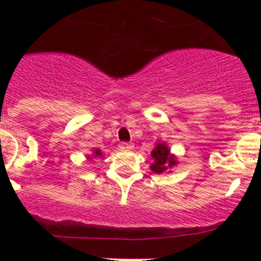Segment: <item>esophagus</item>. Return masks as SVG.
Returning a JSON list of instances; mask_svg holds the SVG:
<instances>
[{"label": "esophagus", "instance_id": "obj_1", "mask_svg": "<svg viewBox=\"0 0 261 261\" xmlns=\"http://www.w3.org/2000/svg\"><path fill=\"white\" fill-rule=\"evenodd\" d=\"M119 147H120V149H121V150H132L133 145L132 144H128V142H121Z\"/></svg>", "mask_w": 261, "mask_h": 261}]
</instances>
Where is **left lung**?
Masks as SVG:
<instances>
[{"label":"left lung","mask_w":261,"mask_h":261,"mask_svg":"<svg viewBox=\"0 0 261 261\" xmlns=\"http://www.w3.org/2000/svg\"><path fill=\"white\" fill-rule=\"evenodd\" d=\"M151 159L153 163L150 165V170L155 174L170 172L171 168L177 165L176 156L171 153L166 142H156L151 151Z\"/></svg>","instance_id":"8db88e82"}]
</instances>
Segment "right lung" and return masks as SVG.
Masks as SVG:
<instances>
[{"label":"right lung","instance_id":"1","mask_svg":"<svg viewBox=\"0 0 261 261\" xmlns=\"http://www.w3.org/2000/svg\"><path fill=\"white\" fill-rule=\"evenodd\" d=\"M102 154H103L102 150H99V149H94L93 154H91V155H87V159H89V161H91L93 158H98V156H100Z\"/></svg>","mask_w":261,"mask_h":261}]
</instances>
